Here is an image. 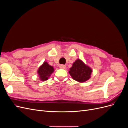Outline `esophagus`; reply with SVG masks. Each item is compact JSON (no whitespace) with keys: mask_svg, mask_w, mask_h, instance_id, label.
<instances>
[{"mask_svg":"<svg viewBox=\"0 0 128 128\" xmlns=\"http://www.w3.org/2000/svg\"><path fill=\"white\" fill-rule=\"evenodd\" d=\"M59 67L61 69H65L66 67V66L64 64H61V65H60Z\"/></svg>","mask_w":128,"mask_h":128,"instance_id":"obj_1","label":"esophagus"}]
</instances>
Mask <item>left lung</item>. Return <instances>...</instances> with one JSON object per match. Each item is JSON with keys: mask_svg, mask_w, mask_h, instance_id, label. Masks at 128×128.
<instances>
[{"mask_svg": "<svg viewBox=\"0 0 128 128\" xmlns=\"http://www.w3.org/2000/svg\"><path fill=\"white\" fill-rule=\"evenodd\" d=\"M92 71V69L83 62L77 59L72 64L69 73L74 80L79 82H84L90 78Z\"/></svg>", "mask_w": 128, "mask_h": 128, "instance_id": "1", "label": "left lung"}]
</instances>
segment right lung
Wrapping results in <instances>:
<instances>
[{
	"label": "right lung",
	"instance_id": "add662e5",
	"mask_svg": "<svg viewBox=\"0 0 128 128\" xmlns=\"http://www.w3.org/2000/svg\"><path fill=\"white\" fill-rule=\"evenodd\" d=\"M53 72V67L49 65L48 62H45L38 69L37 72L40 77V80L44 81L47 80Z\"/></svg>",
	"mask_w": 128,
	"mask_h": 128
}]
</instances>
